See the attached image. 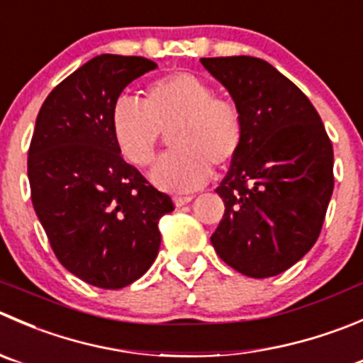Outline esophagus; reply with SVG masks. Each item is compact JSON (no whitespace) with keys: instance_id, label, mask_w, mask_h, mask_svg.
<instances>
[{"instance_id":"1","label":"esophagus","mask_w":363,"mask_h":363,"mask_svg":"<svg viewBox=\"0 0 363 363\" xmlns=\"http://www.w3.org/2000/svg\"><path fill=\"white\" fill-rule=\"evenodd\" d=\"M193 200V196L191 195H175L174 196V203L177 207H182V206H186V203H189Z\"/></svg>"}]
</instances>
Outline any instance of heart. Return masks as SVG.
<instances>
[{
    "instance_id": "1",
    "label": "heart",
    "mask_w": 363,
    "mask_h": 363,
    "mask_svg": "<svg viewBox=\"0 0 363 363\" xmlns=\"http://www.w3.org/2000/svg\"><path fill=\"white\" fill-rule=\"evenodd\" d=\"M174 150L150 172L167 191L199 189L211 177V164L227 167L242 145L245 124L234 103L214 97L202 77L174 72L147 86L143 104L121 97L111 110V131L122 156L143 168L152 163L163 133Z\"/></svg>"
}]
</instances>
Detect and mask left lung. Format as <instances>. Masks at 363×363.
<instances>
[{
  "mask_svg": "<svg viewBox=\"0 0 363 363\" xmlns=\"http://www.w3.org/2000/svg\"><path fill=\"white\" fill-rule=\"evenodd\" d=\"M200 62L227 88L245 124L241 149L216 188L225 214L211 242L242 275H280L319 238L333 193L332 142L308 97L267 62Z\"/></svg>",
  "mask_w": 363,
  "mask_h": 363,
  "instance_id": "left-lung-1",
  "label": "left lung"
}]
</instances>
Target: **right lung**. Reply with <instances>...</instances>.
I'll use <instances>...</instances> for the list:
<instances>
[{
  "label": "right lung",
  "instance_id": "1",
  "mask_svg": "<svg viewBox=\"0 0 363 363\" xmlns=\"http://www.w3.org/2000/svg\"><path fill=\"white\" fill-rule=\"evenodd\" d=\"M156 67L121 55L81 65L44 101L28 150L31 202L56 259L101 289H122L152 266L160 218L174 211L125 163L111 131L122 90Z\"/></svg>",
  "mask_w": 363,
  "mask_h": 363
}]
</instances>
